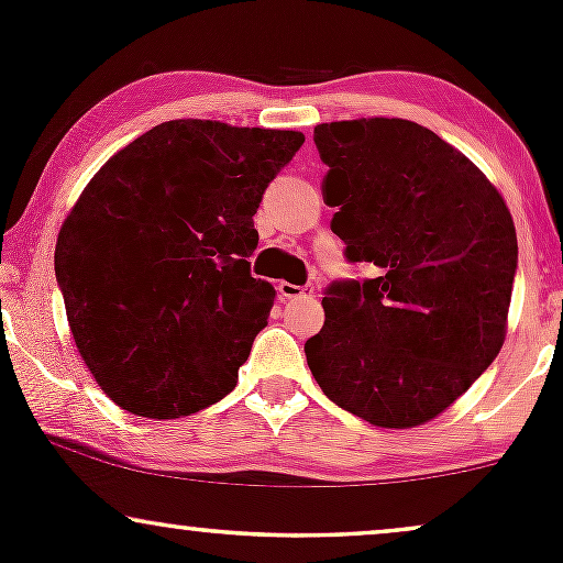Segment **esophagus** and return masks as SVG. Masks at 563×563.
Listing matches in <instances>:
<instances>
[{"label":"esophagus","mask_w":563,"mask_h":563,"mask_svg":"<svg viewBox=\"0 0 563 563\" xmlns=\"http://www.w3.org/2000/svg\"><path fill=\"white\" fill-rule=\"evenodd\" d=\"M277 290H280L283 299H307L314 294L312 286H294V283H280Z\"/></svg>","instance_id":"obj_1"}]
</instances>
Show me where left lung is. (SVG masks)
<instances>
[{
  "instance_id": "1",
  "label": "left lung",
  "mask_w": 563,
  "mask_h": 563,
  "mask_svg": "<svg viewBox=\"0 0 563 563\" xmlns=\"http://www.w3.org/2000/svg\"><path fill=\"white\" fill-rule=\"evenodd\" d=\"M314 145L346 260L378 277L325 290L307 365L339 407L412 429L448 410L506 341L514 217L479 166L416 121H331L314 126Z\"/></svg>"
}]
</instances>
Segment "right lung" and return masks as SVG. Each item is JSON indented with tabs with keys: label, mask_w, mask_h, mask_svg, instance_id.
I'll use <instances>...</instances> for the list:
<instances>
[{
	"label": "right lung",
	"mask_w": 563,
	"mask_h": 563,
	"mask_svg": "<svg viewBox=\"0 0 563 563\" xmlns=\"http://www.w3.org/2000/svg\"><path fill=\"white\" fill-rule=\"evenodd\" d=\"M301 132L177 119L89 179L55 245L70 335L115 405L179 418L235 389L275 288L254 214Z\"/></svg>",
	"instance_id": "obj_1"
}]
</instances>
